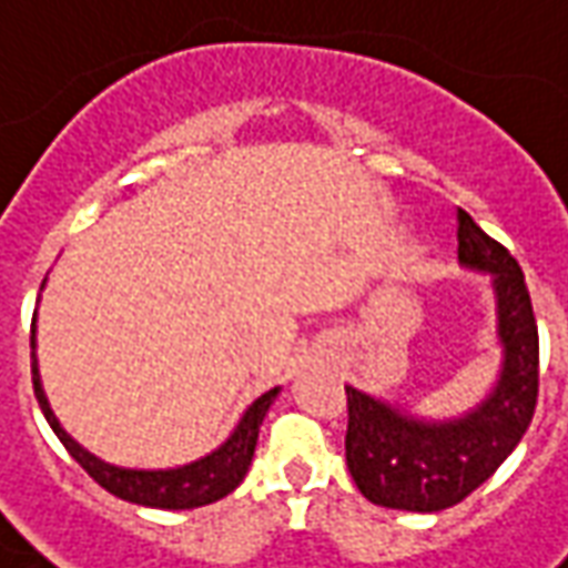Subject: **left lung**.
<instances>
[{
  "label": "left lung",
  "mask_w": 568,
  "mask_h": 568,
  "mask_svg": "<svg viewBox=\"0 0 568 568\" xmlns=\"http://www.w3.org/2000/svg\"><path fill=\"white\" fill-rule=\"evenodd\" d=\"M458 261L489 273L498 381L486 399L446 422H427L347 387V467L372 505L434 514L458 505L505 464L529 430L538 403V325L523 271L505 245L458 209Z\"/></svg>",
  "instance_id": "left-lung-1"
}]
</instances>
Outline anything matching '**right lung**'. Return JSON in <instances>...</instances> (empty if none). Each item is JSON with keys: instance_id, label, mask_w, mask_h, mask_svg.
Returning <instances> with one entry per match:
<instances>
[{"instance_id": "right-lung-1", "label": "right lung", "mask_w": 568, "mask_h": 568, "mask_svg": "<svg viewBox=\"0 0 568 568\" xmlns=\"http://www.w3.org/2000/svg\"><path fill=\"white\" fill-rule=\"evenodd\" d=\"M30 347H33L30 356H33L36 399H39V408H42L45 422L51 424V430L63 443V449L70 452L82 464V470L98 486H104L110 495H116L122 501H132V505L160 507V510H190V507L212 505V501H217V498H224V495L236 489L245 479V474H248L252 458H255L257 430L264 424V415H267V408L273 406V399L280 394V387H273L267 394L257 396L255 403L245 408V415L233 427V434L215 452H209L205 458H200V462L169 467V470H134V467H116V464L101 462L98 455L82 449L77 439L63 430L61 422L54 418V412L49 406V396H45L42 381H39V363H36V316Z\"/></svg>"}]
</instances>
